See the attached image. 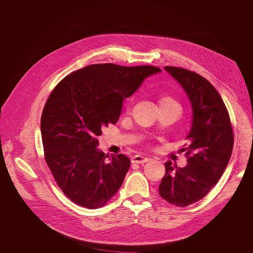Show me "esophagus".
<instances>
[{"label":"esophagus","mask_w":253,"mask_h":253,"mask_svg":"<svg viewBox=\"0 0 253 253\" xmlns=\"http://www.w3.org/2000/svg\"><path fill=\"white\" fill-rule=\"evenodd\" d=\"M148 161H150L149 158L143 157V155H135V157L131 158V163L135 164H141V163H147Z\"/></svg>","instance_id":"esophagus-1"}]
</instances>
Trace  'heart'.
Returning a JSON list of instances; mask_svg holds the SVG:
<instances>
[{
    "label": "heart",
    "mask_w": 253,
    "mask_h": 253,
    "mask_svg": "<svg viewBox=\"0 0 253 253\" xmlns=\"http://www.w3.org/2000/svg\"><path fill=\"white\" fill-rule=\"evenodd\" d=\"M159 103H160V105H165V104H173V103L177 104V102L173 98H170V96L163 95L160 98Z\"/></svg>",
    "instance_id": "b5f03b06"
}]
</instances>
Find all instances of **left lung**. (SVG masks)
Wrapping results in <instances>:
<instances>
[{
  "label": "left lung",
  "mask_w": 253,
  "mask_h": 253,
  "mask_svg": "<svg viewBox=\"0 0 253 253\" xmlns=\"http://www.w3.org/2000/svg\"><path fill=\"white\" fill-rule=\"evenodd\" d=\"M165 71L189 98L192 120L182 149L188 164L177 168L166 162L159 193L170 204L187 207L206 197L221 178L232 155L234 133L221 95L206 78L180 67L166 66Z\"/></svg>",
  "instance_id": "left-lung-1"
}]
</instances>
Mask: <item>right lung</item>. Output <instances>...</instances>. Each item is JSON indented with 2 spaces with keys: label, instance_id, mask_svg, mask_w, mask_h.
<instances>
[{
  "label": "right lung",
  "instance_id": "1",
  "mask_svg": "<svg viewBox=\"0 0 253 253\" xmlns=\"http://www.w3.org/2000/svg\"><path fill=\"white\" fill-rule=\"evenodd\" d=\"M160 72L147 65L95 64L69 74L52 91L41 116L45 162L73 202L101 208L120 189L130 160L102 152L96 138L117 123L123 101Z\"/></svg>",
  "mask_w": 253,
  "mask_h": 253
}]
</instances>
